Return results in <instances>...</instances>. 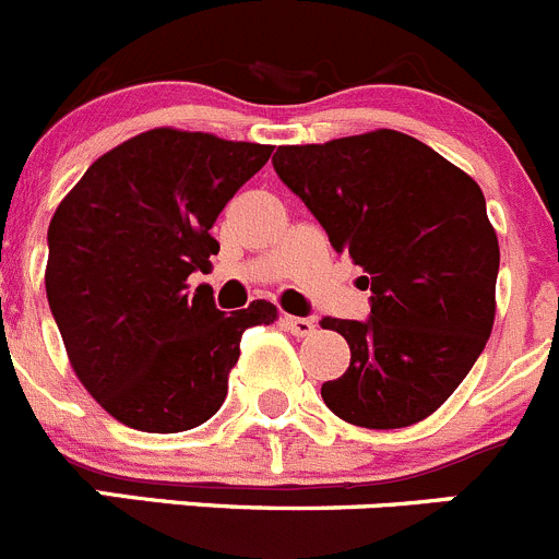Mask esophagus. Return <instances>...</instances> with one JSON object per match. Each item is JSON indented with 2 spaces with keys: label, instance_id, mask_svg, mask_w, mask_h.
I'll return each mask as SVG.
<instances>
[{
  "label": "esophagus",
  "instance_id": "esophagus-1",
  "mask_svg": "<svg viewBox=\"0 0 559 559\" xmlns=\"http://www.w3.org/2000/svg\"><path fill=\"white\" fill-rule=\"evenodd\" d=\"M283 323H285V329H288V332L296 334V337H310V334L316 332V321H312V318L285 316Z\"/></svg>",
  "mask_w": 559,
  "mask_h": 559
}]
</instances>
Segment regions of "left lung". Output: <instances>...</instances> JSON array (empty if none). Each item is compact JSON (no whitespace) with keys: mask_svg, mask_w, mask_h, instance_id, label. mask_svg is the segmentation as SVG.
<instances>
[{"mask_svg":"<svg viewBox=\"0 0 559 559\" xmlns=\"http://www.w3.org/2000/svg\"><path fill=\"white\" fill-rule=\"evenodd\" d=\"M271 164L334 252L368 271L370 316L321 321L350 348L323 403L362 428L419 423L466 379L493 326L499 243L480 186L390 129L276 147Z\"/></svg>","mask_w":559,"mask_h":559,"instance_id":"1","label":"left lung"}]
</instances>
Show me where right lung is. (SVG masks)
<instances>
[{"label":"right lung","mask_w":559,"mask_h":559,"mask_svg":"<svg viewBox=\"0 0 559 559\" xmlns=\"http://www.w3.org/2000/svg\"><path fill=\"white\" fill-rule=\"evenodd\" d=\"M271 145L153 129L90 164L49 225L46 296L71 365L115 419L178 433L214 417L241 334L276 307L222 312L189 294L219 243L211 236Z\"/></svg>","instance_id":"right-lung-1"}]
</instances>
